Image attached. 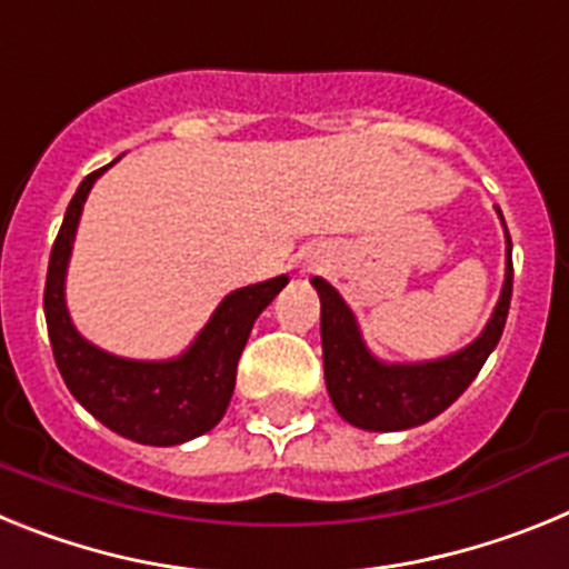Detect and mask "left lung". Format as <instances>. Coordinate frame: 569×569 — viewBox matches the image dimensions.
<instances>
[{
    "mask_svg": "<svg viewBox=\"0 0 569 569\" xmlns=\"http://www.w3.org/2000/svg\"><path fill=\"white\" fill-rule=\"evenodd\" d=\"M499 213L501 224L505 216ZM507 264L501 296L487 319L485 330L467 347L450 356L430 361H385L365 345L353 310L347 308L339 290L313 276L310 284L321 299V356H325V381L336 413L347 425L370 433H396L410 430L445 413L479 376L487 356L496 350L505 330L512 296V244L505 224Z\"/></svg>",
    "mask_w": 569,
    "mask_h": 569,
    "instance_id": "1",
    "label": "left lung"
}]
</instances>
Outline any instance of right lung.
Here are the masks:
<instances>
[{
	"instance_id": "1",
	"label": "right lung",
	"mask_w": 569,
	"mask_h": 569,
	"mask_svg": "<svg viewBox=\"0 0 569 569\" xmlns=\"http://www.w3.org/2000/svg\"><path fill=\"white\" fill-rule=\"evenodd\" d=\"M108 168H113V162ZM108 168L84 176L50 250L44 281L50 347L73 399L108 430L150 447L182 445L222 421L236 387V365L248 345L253 321L288 284V276H276L224 296L188 350L173 359L144 361L108 353L73 328L64 301L70 250L84 199Z\"/></svg>"
}]
</instances>
